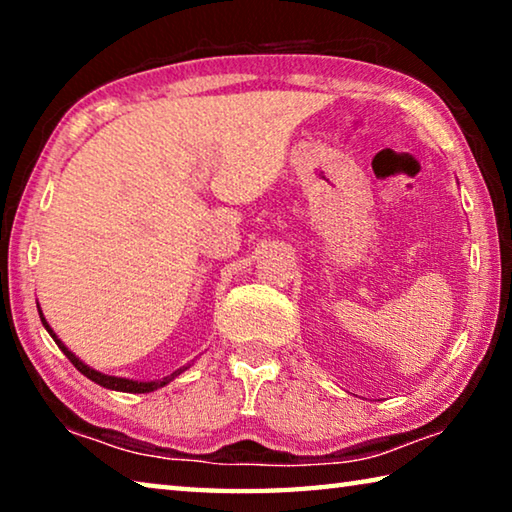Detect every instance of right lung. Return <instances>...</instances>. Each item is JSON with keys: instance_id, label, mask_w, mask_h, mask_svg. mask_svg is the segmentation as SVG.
Instances as JSON below:
<instances>
[{"instance_id": "right-lung-1", "label": "right lung", "mask_w": 512, "mask_h": 512, "mask_svg": "<svg viewBox=\"0 0 512 512\" xmlns=\"http://www.w3.org/2000/svg\"><path fill=\"white\" fill-rule=\"evenodd\" d=\"M38 311H40V307H38ZM40 320H42V325L47 327V332L51 334V339L56 341V345H58L60 350H63L65 357L74 363V368L79 370V372H83V375L88 377V379H92L94 384H99V386H103V388H110V391H121V393H151V391H158V388H162L164 384H169V381H171L173 377H178L183 370H187V368H180V370H176V372H171L169 377L158 379V381H133V379H124V377L103 375V372H97L94 368L85 366V363H83L79 357H76L74 352H69V350L65 348V343L58 339V336L54 334V329H51L49 323L45 320V316H42V311H40Z\"/></svg>"}]
</instances>
